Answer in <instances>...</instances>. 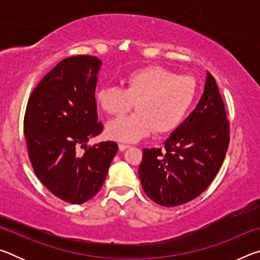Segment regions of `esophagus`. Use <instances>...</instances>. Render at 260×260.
<instances>
[{"instance_id":"1","label":"esophagus","mask_w":260,"mask_h":260,"mask_svg":"<svg viewBox=\"0 0 260 260\" xmlns=\"http://www.w3.org/2000/svg\"><path fill=\"white\" fill-rule=\"evenodd\" d=\"M128 148H129L128 144H124V143H120L119 144V150L120 151H125L126 149H128Z\"/></svg>"}]
</instances>
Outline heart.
Masks as SVG:
<instances>
[{
	"instance_id": "obj_1",
	"label": "heart",
	"mask_w": 260,
	"mask_h": 260,
	"mask_svg": "<svg viewBox=\"0 0 260 260\" xmlns=\"http://www.w3.org/2000/svg\"><path fill=\"white\" fill-rule=\"evenodd\" d=\"M125 82L126 88L108 86L96 91V102L111 116L126 113L136 102L138 111L107 126L110 138L121 142H136L153 129L159 134L175 129L196 95V83L190 77L177 76L159 65L134 70Z\"/></svg>"
}]
</instances>
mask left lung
I'll use <instances>...</instances> for the list:
<instances>
[{"mask_svg": "<svg viewBox=\"0 0 260 260\" xmlns=\"http://www.w3.org/2000/svg\"><path fill=\"white\" fill-rule=\"evenodd\" d=\"M164 144L165 151L143 150L139 167L143 190L162 206L188 203L213 181L230 144L225 105L209 72L197 107Z\"/></svg>", "mask_w": 260, "mask_h": 260, "instance_id": "left-lung-1", "label": "left lung"}]
</instances>
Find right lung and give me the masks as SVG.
I'll return each instance as SVG.
<instances>
[{
  "label": "right lung",
  "mask_w": 260,
  "mask_h": 260,
  "mask_svg": "<svg viewBox=\"0 0 260 260\" xmlns=\"http://www.w3.org/2000/svg\"><path fill=\"white\" fill-rule=\"evenodd\" d=\"M101 65L88 55L63 59L39 82L26 107L24 134L34 172L48 190L71 204L100 191L118 151L113 141L87 147L103 131L95 99Z\"/></svg>",
  "instance_id": "right-lung-1"
}]
</instances>
